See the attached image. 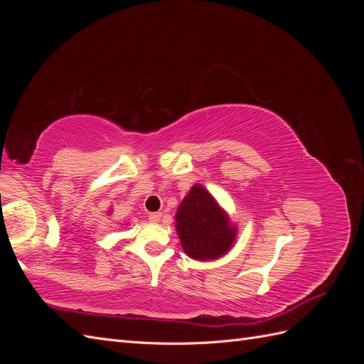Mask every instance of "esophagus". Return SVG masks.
I'll return each instance as SVG.
<instances>
[{
    "mask_svg": "<svg viewBox=\"0 0 364 364\" xmlns=\"http://www.w3.org/2000/svg\"><path fill=\"white\" fill-rule=\"evenodd\" d=\"M149 220H150V222H153V223H158L159 220H161V213H150L149 214Z\"/></svg>",
    "mask_w": 364,
    "mask_h": 364,
    "instance_id": "34e87169",
    "label": "esophagus"
}]
</instances>
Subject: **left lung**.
I'll use <instances>...</instances> for the list:
<instances>
[{
  "label": "left lung",
  "mask_w": 364,
  "mask_h": 364,
  "mask_svg": "<svg viewBox=\"0 0 364 364\" xmlns=\"http://www.w3.org/2000/svg\"><path fill=\"white\" fill-rule=\"evenodd\" d=\"M182 247L194 259H215L234 243L235 228L203 186L194 185L176 214Z\"/></svg>",
  "instance_id": "obj_1"
}]
</instances>
